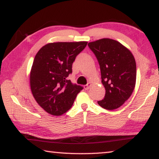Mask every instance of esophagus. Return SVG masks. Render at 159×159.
<instances>
[{"mask_svg": "<svg viewBox=\"0 0 159 159\" xmlns=\"http://www.w3.org/2000/svg\"><path fill=\"white\" fill-rule=\"evenodd\" d=\"M91 85H92V83H91V82L87 83V84L84 85V89H89V87H91Z\"/></svg>", "mask_w": 159, "mask_h": 159, "instance_id": "1", "label": "esophagus"}]
</instances>
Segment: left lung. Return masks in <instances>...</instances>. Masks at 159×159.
Wrapping results in <instances>:
<instances>
[{"label": "left lung", "instance_id": "left-lung-1", "mask_svg": "<svg viewBox=\"0 0 159 159\" xmlns=\"http://www.w3.org/2000/svg\"><path fill=\"white\" fill-rule=\"evenodd\" d=\"M88 46L98 60L106 90L104 99L97 103L108 110L119 108L135 87L136 65L132 53L118 41L109 38L89 43Z\"/></svg>", "mask_w": 159, "mask_h": 159}]
</instances>
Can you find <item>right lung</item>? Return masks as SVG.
<instances>
[{
    "mask_svg": "<svg viewBox=\"0 0 159 159\" xmlns=\"http://www.w3.org/2000/svg\"><path fill=\"white\" fill-rule=\"evenodd\" d=\"M87 42L49 43L34 59L30 75V88L38 104L48 113L60 116L71 108L83 89L67 79L72 63Z\"/></svg>",
    "mask_w": 159,
    "mask_h": 159,
    "instance_id": "obj_1",
    "label": "right lung"
}]
</instances>
